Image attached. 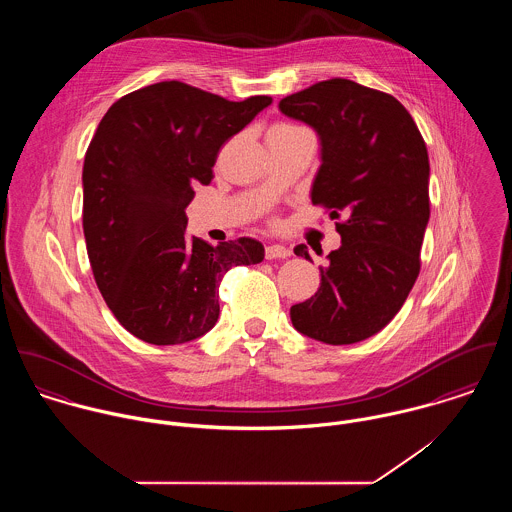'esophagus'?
Returning <instances> with one entry per match:
<instances>
[{
	"label": "esophagus",
	"mask_w": 512,
	"mask_h": 512,
	"mask_svg": "<svg viewBox=\"0 0 512 512\" xmlns=\"http://www.w3.org/2000/svg\"><path fill=\"white\" fill-rule=\"evenodd\" d=\"M292 254L290 248L282 244H270L266 246V260H278V258H288Z\"/></svg>",
	"instance_id": "esophagus-1"
}]
</instances>
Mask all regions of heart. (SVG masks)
I'll return each instance as SVG.
<instances>
[{
    "instance_id": "heart-1",
    "label": "heart",
    "mask_w": 512,
    "mask_h": 512,
    "mask_svg": "<svg viewBox=\"0 0 512 512\" xmlns=\"http://www.w3.org/2000/svg\"><path fill=\"white\" fill-rule=\"evenodd\" d=\"M293 126H286V124H282V126H276V130H290Z\"/></svg>"
}]
</instances>
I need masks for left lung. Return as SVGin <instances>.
I'll list each match as a JSON object with an SVG mask.
<instances>
[{
    "mask_svg": "<svg viewBox=\"0 0 512 512\" xmlns=\"http://www.w3.org/2000/svg\"><path fill=\"white\" fill-rule=\"evenodd\" d=\"M280 112L317 132L311 201L331 209V219L345 217L337 222L341 248L319 268V290L290 309L293 327L327 345L359 343L392 321L420 274L428 149L394 96L347 78L282 98ZM293 252L311 260L305 244Z\"/></svg>",
    "mask_w": 512,
    "mask_h": 512,
    "instance_id": "obj_1",
    "label": "left lung"
}]
</instances>
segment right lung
Returning a JSON list of instances; mask_svg holds the SVG:
<instances>
[{"instance_id": "1", "label": "right lung", "mask_w": 512, "mask_h": 512, "mask_svg": "<svg viewBox=\"0 0 512 512\" xmlns=\"http://www.w3.org/2000/svg\"><path fill=\"white\" fill-rule=\"evenodd\" d=\"M272 104L230 102L179 80L122 96L100 120L82 167V228L96 286L134 337L181 345L219 319V284L232 266L264 260L238 238L189 236L193 185H209L220 146Z\"/></svg>"}]
</instances>
